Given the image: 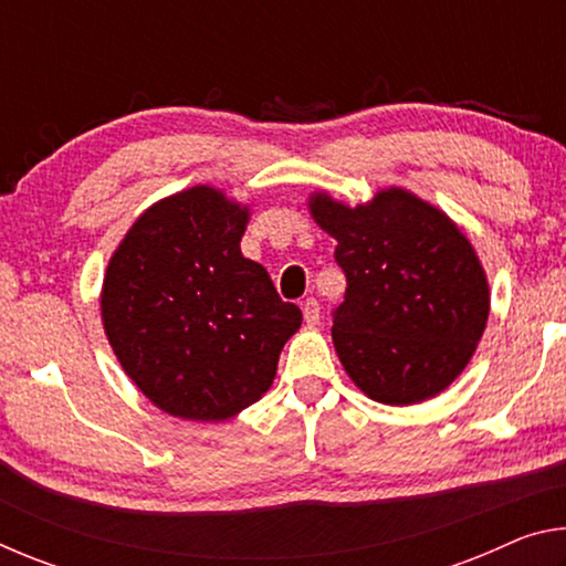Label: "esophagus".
Segmentation results:
<instances>
[{
	"label": "esophagus",
	"mask_w": 566,
	"mask_h": 566,
	"mask_svg": "<svg viewBox=\"0 0 566 566\" xmlns=\"http://www.w3.org/2000/svg\"><path fill=\"white\" fill-rule=\"evenodd\" d=\"M302 314H304V322L310 324V327H317V324H319V302L317 300H306L302 304Z\"/></svg>",
	"instance_id": "34e87169"
}]
</instances>
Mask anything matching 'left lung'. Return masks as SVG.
Listing matches in <instances>:
<instances>
[{
    "mask_svg": "<svg viewBox=\"0 0 566 566\" xmlns=\"http://www.w3.org/2000/svg\"><path fill=\"white\" fill-rule=\"evenodd\" d=\"M306 207L337 239L334 260L347 274L332 339L349 379L391 407L444 391L490 319V280L467 234L401 187L357 207L312 191Z\"/></svg>",
    "mask_w": 566,
    "mask_h": 566,
    "instance_id": "1",
    "label": "left lung"
}]
</instances>
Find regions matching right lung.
Instances as JSON below:
<instances>
[{
    "label": "right lung",
    "mask_w": 566,
    "mask_h": 566,
    "mask_svg": "<svg viewBox=\"0 0 566 566\" xmlns=\"http://www.w3.org/2000/svg\"><path fill=\"white\" fill-rule=\"evenodd\" d=\"M252 217L212 185L151 205L109 256L99 306L114 354L151 405L227 421L272 387L302 312L239 249Z\"/></svg>",
    "instance_id": "obj_1"
}]
</instances>
